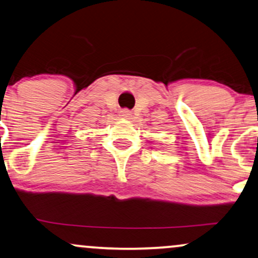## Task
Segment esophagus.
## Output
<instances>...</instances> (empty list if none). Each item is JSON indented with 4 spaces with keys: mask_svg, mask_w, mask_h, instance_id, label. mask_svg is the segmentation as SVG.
Returning a JSON list of instances; mask_svg holds the SVG:
<instances>
[{
    "mask_svg": "<svg viewBox=\"0 0 258 258\" xmlns=\"http://www.w3.org/2000/svg\"><path fill=\"white\" fill-rule=\"evenodd\" d=\"M120 116L122 117V119H131L132 113H131V111H130V110L123 109V110L120 111Z\"/></svg>",
    "mask_w": 258,
    "mask_h": 258,
    "instance_id": "esophagus-1",
    "label": "esophagus"
}]
</instances>
